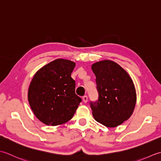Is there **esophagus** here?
Wrapping results in <instances>:
<instances>
[{
  "instance_id": "esophagus-1",
  "label": "esophagus",
  "mask_w": 161,
  "mask_h": 161,
  "mask_svg": "<svg viewBox=\"0 0 161 161\" xmlns=\"http://www.w3.org/2000/svg\"><path fill=\"white\" fill-rule=\"evenodd\" d=\"M87 100H88V99H87V96L83 97V101L84 103H86L87 102Z\"/></svg>"
}]
</instances>
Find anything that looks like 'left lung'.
Masks as SVG:
<instances>
[{"mask_svg":"<svg viewBox=\"0 0 161 161\" xmlns=\"http://www.w3.org/2000/svg\"><path fill=\"white\" fill-rule=\"evenodd\" d=\"M96 76L99 99L91 102L94 119L109 128L119 126L132 115L137 95L132 78L114 61L104 60L92 64Z\"/></svg>","mask_w":161,"mask_h":161,"instance_id":"1","label":"left lung"}]
</instances>
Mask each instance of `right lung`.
<instances>
[{
  "label": "right lung",
  "instance_id": "1",
  "mask_svg": "<svg viewBox=\"0 0 161 161\" xmlns=\"http://www.w3.org/2000/svg\"><path fill=\"white\" fill-rule=\"evenodd\" d=\"M74 62L59 58L35 74L28 87V99L34 114L47 126L61 125L76 113L81 99L75 93L71 74Z\"/></svg>",
  "mask_w": 161,
  "mask_h": 161
}]
</instances>
